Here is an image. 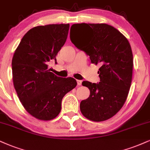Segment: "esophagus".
Returning a JSON list of instances; mask_svg holds the SVG:
<instances>
[{
  "label": "esophagus",
  "instance_id": "esophagus-1",
  "mask_svg": "<svg viewBox=\"0 0 150 150\" xmlns=\"http://www.w3.org/2000/svg\"><path fill=\"white\" fill-rule=\"evenodd\" d=\"M77 85L79 86L82 85V80H77Z\"/></svg>",
  "mask_w": 150,
  "mask_h": 150
}]
</instances>
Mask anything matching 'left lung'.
<instances>
[{
    "mask_svg": "<svg viewBox=\"0 0 150 150\" xmlns=\"http://www.w3.org/2000/svg\"><path fill=\"white\" fill-rule=\"evenodd\" d=\"M70 38L92 64L101 65L100 82H82L90 95L81 101V112L93 122L107 120L120 110L129 94L133 66L131 45L123 34L106 23L72 25Z\"/></svg>",
    "mask_w": 150,
    "mask_h": 150,
    "instance_id": "left-lung-1",
    "label": "left lung"
}]
</instances>
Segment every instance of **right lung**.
I'll list each match as a JSON object with an SVG mask.
<instances>
[{
    "label": "right lung",
    "instance_id": "1",
    "mask_svg": "<svg viewBox=\"0 0 150 150\" xmlns=\"http://www.w3.org/2000/svg\"><path fill=\"white\" fill-rule=\"evenodd\" d=\"M69 23L35 26L23 35L12 61L14 89L21 104L40 120L54 119L61 110L64 96L77 85L73 77H60L48 69L57 64L58 52L68 37Z\"/></svg>",
    "mask_w": 150,
    "mask_h": 150
}]
</instances>
